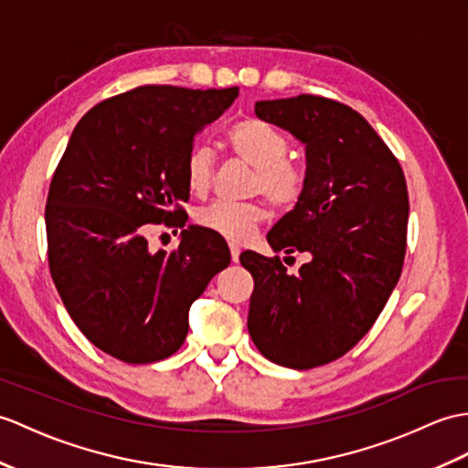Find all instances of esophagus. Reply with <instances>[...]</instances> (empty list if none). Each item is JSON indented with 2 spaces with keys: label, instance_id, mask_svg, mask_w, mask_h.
<instances>
[{
  "label": "esophagus",
  "instance_id": "obj_1",
  "mask_svg": "<svg viewBox=\"0 0 468 468\" xmlns=\"http://www.w3.org/2000/svg\"><path fill=\"white\" fill-rule=\"evenodd\" d=\"M229 251H231V261H233V263H239V255H241V249H239L237 245H231Z\"/></svg>",
  "mask_w": 468,
  "mask_h": 468
}]
</instances>
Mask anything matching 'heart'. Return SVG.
<instances>
[{
    "label": "heart",
    "mask_w": 468,
    "mask_h": 468,
    "mask_svg": "<svg viewBox=\"0 0 468 468\" xmlns=\"http://www.w3.org/2000/svg\"><path fill=\"white\" fill-rule=\"evenodd\" d=\"M225 141L233 154L255 167L251 191L261 193L271 207L289 211L307 191V173L299 163L287 159L289 139L265 119L243 117L225 132ZM215 159L209 147L193 145L185 155V185L193 195H205L213 183ZM203 229L225 237L231 243H245L265 221L261 203L215 201L195 213Z\"/></svg>",
    "instance_id": "1"
}]
</instances>
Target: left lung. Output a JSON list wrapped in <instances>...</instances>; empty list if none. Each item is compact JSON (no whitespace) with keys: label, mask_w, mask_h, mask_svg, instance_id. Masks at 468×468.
<instances>
[{"label":"left lung","mask_w":468,"mask_h":468,"mask_svg":"<svg viewBox=\"0 0 468 468\" xmlns=\"http://www.w3.org/2000/svg\"><path fill=\"white\" fill-rule=\"evenodd\" d=\"M255 113L305 144L307 191L267 241L309 263L292 275L279 257L241 253L255 281L247 329L269 361L305 371L351 351L385 309L407 251V181L349 105L297 95L257 101Z\"/></svg>","instance_id":"obj_1"}]
</instances>
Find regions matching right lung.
<instances>
[{
  "mask_svg": "<svg viewBox=\"0 0 468 468\" xmlns=\"http://www.w3.org/2000/svg\"><path fill=\"white\" fill-rule=\"evenodd\" d=\"M239 87L141 85L110 97L75 125L48 193L51 279L69 317L97 349L155 363L183 345L187 314L231 263L219 235L187 223L183 163L197 132L229 110ZM179 226L173 252L148 251L151 226Z\"/></svg>",
  "mask_w": 468,
  "mask_h": 468,
  "instance_id": "add662e5",
  "label": "right lung"
}]
</instances>
